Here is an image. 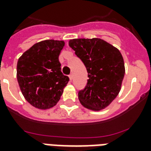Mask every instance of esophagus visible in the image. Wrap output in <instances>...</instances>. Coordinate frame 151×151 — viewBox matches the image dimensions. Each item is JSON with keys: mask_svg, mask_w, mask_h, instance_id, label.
<instances>
[{"mask_svg": "<svg viewBox=\"0 0 151 151\" xmlns=\"http://www.w3.org/2000/svg\"><path fill=\"white\" fill-rule=\"evenodd\" d=\"M69 78H70V80L72 81V79H73V74H72V73H70V74L69 75Z\"/></svg>", "mask_w": 151, "mask_h": 151, "instance_id": "1", "label": "esophagus"}]
</instances>
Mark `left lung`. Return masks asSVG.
<instances>
[{"label":"left lung","mask_w":151,"mask_h":151,"mask_svg":"<svg viewBox=\"0 0 151 151\" xmlns=\"http://www.w3.org/2000/svg\"><path fill=\"white\" fill-rule=\"evenodd\" d=\"M69 45L85 64L87 84L78 92L85 107L99 110L117 97L124 76V59L114 46L99 38L73 39Z\"/></svg>","instance_id":"8db88e82"}]
</instances>
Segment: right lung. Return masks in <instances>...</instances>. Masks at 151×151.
<instances>
[{
  "label": "right lung",
  "mask_w": 151,
  "mask_h": 151,
  "mask_svg": "<svg viewBox=\"0 0 151 151\" xmlns=\"http://www.w3.org/2000/svg\"><path fill=\"white\" fill-rule=\"evenodd\" d=\"M63 46V41H40L18 60L17 80L21 92L27 102L38 109L54 106L70 80L61 72L59 61Z\"/></svg>",
  "instance_id": "add662e5"
}]
</instances>
